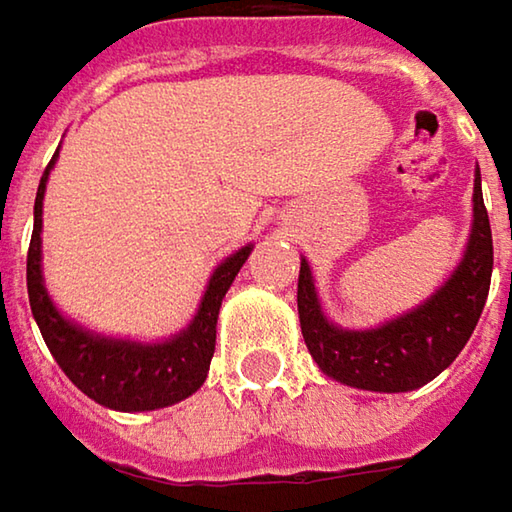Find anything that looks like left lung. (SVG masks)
<instances>
[{
    "instance_id": "1",
    "label": "left lung",
    "mask_w": 512,
    "mask_h": 512,
    "mask_svg": "<svg viewBox=\"0 0 512 512\" xmlns=\"http://www.w3.org/2000/svg\"><path fill=\"white\" fill-rule=\"evenodd\" d=\"M492 278V231L475 169L472 228L460 263L416 307L372 328H343L322 310L310 263L299 269V322L316 366L354 390L410 393L434 381L469 343L487 304Z\"/></svg>"
}]
</instances>
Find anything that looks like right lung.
I'll return each instance as SVG.
<instances>
[{"label":"right lung","instance_id":"add662e5","mask_svg":"<svg viewBox=\"0 0 512 512\" xmlns=\"http://www.w3.org/2000/svg\"><path fill=\"white\" fill-rule=\"evenodd\" d=\"M55 161H58V152L46 166L40 187H37L34 231H31L28 263H25L31 313L52 357L58 360L64 375L81 393L108 410L143 413V410H161V407L190 398L208 378L222 299L255 246L246 243L243 249H237L234 255L216 263L196 316L178 334L146 343V340L90 331L61 313V307L52 302L46 290V278H43V237H40L43 196H46L49 172Z\"/></svg>","mask_w":512,"mask_h":512}]
</instances>
